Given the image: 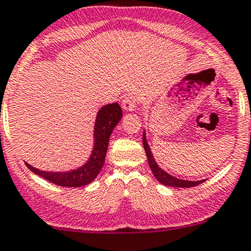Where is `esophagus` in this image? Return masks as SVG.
Listing matches in <instances>:
<instances>
[{
  "label": "esophagus",
  "mask_w": 251,
  "mask_h": 251,
  "mask_svg": "<svg viewBox=\"0 0 251 251\" xmlns=\"http://www.w3.org/2000/svg\"><path fill=\"white\" fill-rule=\"evenodd\" d=\"M137 98L135 97L134 94H128L126 97L123 98L122 100V107L123 109L126 111L135 110L136 107H137Z\"/></svg>",
  "instance_id": "34e87169"
}]
</instances>
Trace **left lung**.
Returning <instances> with one entry per match:
<instances>
[{"label":"left lung","instance_id":"8db88e82","mask_svg":"<svg viewBox=\"0 0 251 251\" xmlns=\"http://www.w3.org/2000/svg\"><path fill=\"white\" fill-rule=\"evenodd\" d=\"M143 147H144L145 153H147L148 162H149L151 171H152L153 176L156 177L157 180H158L159 182H162L163 185H166V186H172V187H193V186H197V185H199V184H201V182L205 181V179H203V180H198V181L182 180V179H178V178L173 177V176L169 175L168 172H165L164 170L160 169L159 165L156 163V160H154V158H153L152 152H151L150 147H149V144H148L147 138H145L144 134H143Z\"/></svg>","mask_w":251,"mask_h":251}]
</instances>
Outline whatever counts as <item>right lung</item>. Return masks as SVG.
<instances>
[{
	"instance_id": "add662e5",
	"label": "right lung",
	"mask_w": 251,
	"mask_h": 251,
	"mask_svg": "<svg viewBox=\"0 0 251 251\" xmlns=\"http://www.w3.org/2000/svg\"><path fill=\"white\" fill-rule=\"evenodd\" d=\"M122 109L117 102L106 104L98 111L94 126V147H93L92 154L87 163L80 166L79 169L69 172H46L40 171L27 163H25L26 166L30 169V171L58 186L80 187L88 185L97 178L103 166L111 131L122 119Z\"/></svg>"
}]
</instances>
